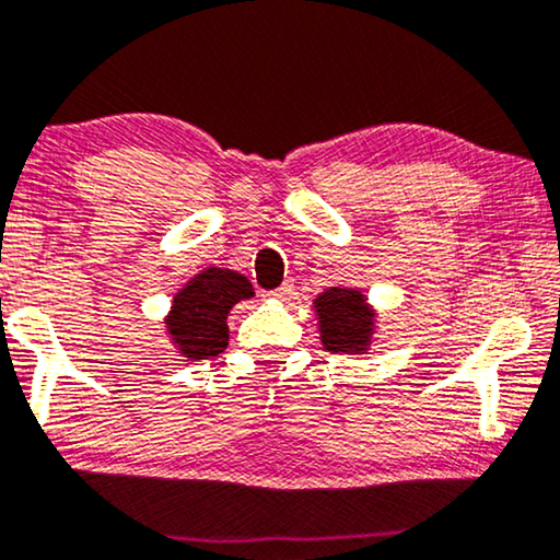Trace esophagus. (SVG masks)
Returning <instances> with one entry per match:
<instances>
[{
    "label": "esophagus",
    "mask_w": 560,
    "mask_h": 560,
    "mask_svg": "<svg viewBox=\"0 0 560 560\" xmlns=\"http://www.w3.org/2000/svg\"><path fill=\"white\" fill-rule=\"evenodd\" d=\"M291 294H294V283H291V281H283L279 289L269 291V294H266V296H269V299H277V302H289Z\"/></svg>",
    "instance_id": "34e87169"
}]
</instances>
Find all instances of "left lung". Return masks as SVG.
Here are the masks:
<instances>
[{"label":"left lung","mask_w":560,"mask_h":560,"mask_svg":"<svg viewBox=\"0 0 560 560\" xmlns=\"http://www.w3.org/2000/svg\"><path fill=\"white\" fill-rule=\"evenodd\" d=\"M319 339L331 354H370L377 337V308L362 289L329 287L312 302Z\"/></svg>","instance_id":"obj_1"}]
</instances>
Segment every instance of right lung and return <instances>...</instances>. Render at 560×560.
Here are the masks:
<instances>
[{
  "instance_id": "1",
  "label": "right lung",
  "mask_w": 560,
  "mask_h": 560,
  "mask_svg": "<svg viewBox=\"0 0 560 560\" xmlns=\"http://www.w3.org/2000/svg\"><path fill=\"white\" fill-rule=\"evenodd\" d=\"M254 296V287L244 273L221 266H208L190 277L173 294L163 327L175 352L186 360L215 357L229 345V314L244 299Z\"/></svg>"
}]
</instances>
